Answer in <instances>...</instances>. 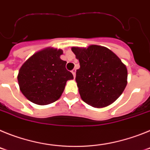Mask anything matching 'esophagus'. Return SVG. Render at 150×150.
<instances>
[{
  "instance_id": "34e87169",
  "label": "esophagus",
  "mask_w": 150,
  "mask_h": 150,
  "mask_svg": "<svg viewBox=\"0 0 150 150\" xmlns=\"http://www.w3.org/2000/svg\"><path fill=\"white\" fill-rule=\"evenodd\" d=\"M71 72H72L73 75H74V78H75V76H76V69H73L72 71H71Z\"/></svg>"
}]
</instances>
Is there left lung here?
I'll return each mask as SVG.
<instances>
[{"mask_svg": "<svg viewBox=\"0 0 150 150\" xmlns=\"http://www.w3.org/2000/svg\"><path fill=\"white\" fill-rule=\"evenodd\" d=\"M80 67L76 82L82 100L94 107L112 104L126 87V66L109 49L91 45L88 48L72 47Z\"/></svg>", "mask_w": 150, "mask_h": 150, "instance_id": "1", "label": "left lung"}]
</instances>
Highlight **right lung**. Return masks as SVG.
<instances>
[{
	"label": "right lung",
	"mask_w": 150,
	"mask_h": 150,
	"mask_svg": "<svg viewBox=\"0 0 150 150\" xmlns=\"http://www.w3.org/2000/svg\"><path fill=\"white\" fill-rule=\"evenodd\" d=\"M63 51L46 48L36 52L18 71L21 91L30 101L46 105L56 101L63 93L67 80L74 76L66 69L67 62L60 59Z\"/></svg>",
	"instance_id": "1"
}]
</instances>
